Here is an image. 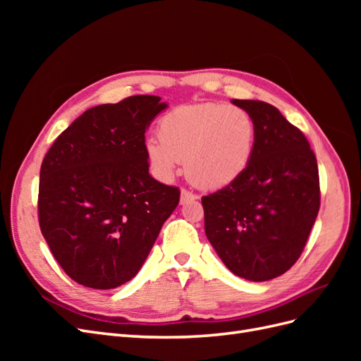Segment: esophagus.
Returning a JSON list of instances; mask_svg holds the SVG:
<instances>
[{"label":"esophagus","instance_id":"1","mask_svg":"<svg viewBox=\"0 0 361 361\" xmlns=\"http://www.w3.org/2000/svg\"><path fill=\"white\" fill-rule=\"evenodd\" d=\"M195 199H197V195L190 192L188 190H182L180 191V204H185V203H188V202L195 200Z\"/></svg>","mask_w":361,"mask_h":361}]
</instances>
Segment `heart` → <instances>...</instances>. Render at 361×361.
<instances>
[{
  "label": "heart",
  "instance_id": "obj_1",
  "mask_svg": "<svg viewBox=\"0 0 361 361\" xmlns=\"http://www.w3.org/2000/svg\"><path fill=\"white\" fill-rule=\"evenodd\" d=\"M158 135L146 140L145 150L161 180H170L185 161L194 185L218 190L247 171L255 152L256 125L241 106L202 102L167 113L159 120Z\"/></svg>",
  "mask_w": 361,
  "mask_h": 361
}]
</instances>
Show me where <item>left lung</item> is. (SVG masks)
<instances>
[{"instance_id":"8db88e82","label":"left lung","mask_w":361,"mask_h":361,"mask_svg":"<svg viewBox=\"0 0 361 361\" xmlns=\"http://www.w3.org/2000/svg\"><path fill=\"white\" fill-rule=\"evenodd\" d=\"M253 117L247 171L202 197L204 232L223 264L250 281L276 279L298 260L318 216L319 173L307 138L267 102L233 99Z\"/></svg>"}]
</instances>
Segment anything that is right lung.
<instances>
[{"mask_svg": "<svg viewBox=\"0 0 361 361\" xmlns=\"http://www.w3.org/2000/svg\"><path fill=\"white\" fill-rule=\"evenodd\" d=\"M169 105L140 94L87 110L40 167L39 223L52 256L82 286L137 276L180 191L149 174L145 133Z\"/></svg>", "mask_w": 361, "mask_h": 361, "instance_id": "obj_1", "label": "right lung"}]
</instances>
